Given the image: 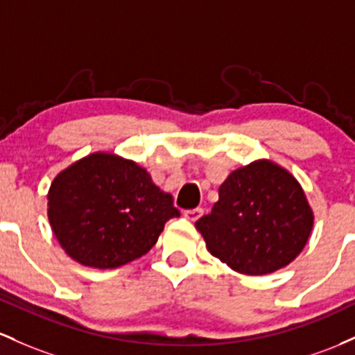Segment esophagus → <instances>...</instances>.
<instances>
[{
    "label": "esophagus",
    "instance_id": "1",
    "mask_svg": "<svg viewBox=\"0 0 355 355\" xmlns=\"http://www.w3.org/2000/svg\"><path fill=\"white\" fill-rule=\"evenodd\" d=\"M201 214H202V209H201V208H196V209H188V211H184V216L188 218L189 221H198L199 218H201Z\"/></svg>",
    "mask_w": 355,
    "mask_h": 355
}]
</instances>
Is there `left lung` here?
Here are the masks:
<instances>
[{
	"mask_svg": "<svg viewBox=\"0 0 355 355\" xmlns=\"http://www.w3.org/2000/svg\"><path fill=\"white\" fill-rule=\"evenodd\" d=\"M313 228L305 191L284 166L257 159L220 186L211 214L196 223L208 252L243 275H268L302 253Z\"/></svg>",
	"mask_w": 355,
	"mask_h": 355,
	"instance_id": "8db88e82",
	"label": "left lung"
}]
</instances>
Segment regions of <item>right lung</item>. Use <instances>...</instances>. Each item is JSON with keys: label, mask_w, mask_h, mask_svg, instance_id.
<instances>
[{"label": "right lung", "mask_w": 355, "mask_h": 355, "mask_svg": "<svg viewBox=\"0 0 355 355\" xmlns=\"http://www.w3.org/2000/svg\"><path fill=\"white\" fill-rule=\"evenodd\" d=\"M46 214L71 260L97 270L130 263L156 245L171 218L173 196L132 159L97 150L55 176Z\"/></svg>", "instance_id": "obj_1"}]
</instances>
